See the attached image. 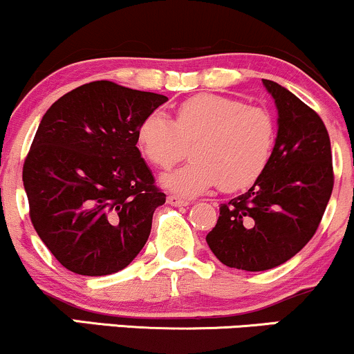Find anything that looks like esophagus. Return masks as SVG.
<instances>
[{
	"label": "esophagus",
	"mask_w": 354,
	"mask_h": 354,
	"mask_svg": "<svg viewBox=\"0 0 354 354\" xmlns=\"http://www.w3.org/2000/svg\"><path fill=\"white\" fill-rule=\"evenodd\" d=\"M168 205H171V206H188V201L186 200H183V198H180V196H176V194H169L168 196Z\"/></svg>",
	"instance_id": "1"
}]
</instances>
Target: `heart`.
Listing matches in <instances>:
<instances>
[{"instance_id": "b5f03b06", "label": "heart", "mask_w": 354, "mask_h": 354, "mask_svg": "<svg viewBox=\"0 0 354 354\" xmlns=\"http://www.w3.org/2000/svg\"><path fill=\"white\" fill-rule=\"evenodd\" d=\"M136 145L160 169L171 168L191 146L193 161L161 178L168 189L193 196L219 185L234 193L253 185L270 163L274 120L243 100L196 95L176 108L174 121L149 113L138 126Z\"/></svg>"}]
</instances>
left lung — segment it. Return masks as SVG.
Instances as JSON below:
<instances>
[{
    "label": "left lung",
    "mask_w": 354,
    "mask_h": 354,
    "mask_svg": "<svg viewBox=\"0 0 354 354\" xmlns=\"http://www.w3.org/2000/svg\"><path fill=\"white\" fill-rule=\"evenodd\" d=\"M278 108V135L265 171L246 193L219 206L206 241L230 268L265 271L291 259L313 238L335 174L330 135L315 109L263 80Z\"/></svg>",
    "instance_id": "8db88e82"
}]
</instances>
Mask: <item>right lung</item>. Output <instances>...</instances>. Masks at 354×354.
Segmentation results:
<instances>
[{"label": "right lung", "instance_id": "obj_1", "mask_svg": "<svg viewBox=\"0 0 354 354\" xmlns=\"http://www.w3.org/2000/svg\"><path fill=\"white\" fill-rule=\"evenodd\" d=\"M168 98L93 81L51 104L23 166L36 233L66 270L104 276L143 250L166 194L136 146L138 126Z\"/></svg>", "mask_w": 354, "mask_h": 354}]
</instances>
